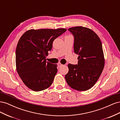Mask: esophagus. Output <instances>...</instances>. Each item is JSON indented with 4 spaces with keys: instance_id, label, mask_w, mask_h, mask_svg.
Wrapping results in <instances>:
<instances>
[{
    "instance_id": "1",
    "label": "esophagus",
    "mask_w": 120,
    "mask_h": 120,
    "mask_svg": "<svg viewBox=\"0 0 120 120\" xmlns=\"http://www.w3.org/2000/svg\"><path fill=\"white\" fill-rule=\"evenodd\" d=\"M57 65H58V67H60H60H63V66H64L63 64H61L60 63H59V64H58Z\"/></svg>"
}]
</instances>
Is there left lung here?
<instances>
[{
    "label": "left lung",
    "mask_w": 120,
    "mask_h": 120,
    "mask_svg": "<svg viewBox=\"0 0 120 120\" xmlns=\"http://www.w3.org/2000/svg\"><path fill=\"white\" fill-rule=\"evenodd\" d=\"M74 36V52L78 54V64H68L65 75L68 85L79 91L94 86L103 71L105 58L101 39L90 29L75 26L68 29Z\"/></svg>",
    "instance_id": "obj_1"
}]
</instances>
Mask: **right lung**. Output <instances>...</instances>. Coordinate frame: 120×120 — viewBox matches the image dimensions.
Instances as JSON below:
<instances>
[{
  "label": "right lung",
  "mask_w": 120,
  "mask_h": 120,
  "mask_svg": "<svg viewBox=\"0 0 120 120\" xmlns=\"http://www.w3.org/2000/svg\"><path fill=\"white\" fill-rule=\"evenodd\" d=\"M66 28L30 30L22 34L16 49V69L27 87L35 92L51 86L57 71V65L46 61L53 41Z\"/></svg>",
  "instance_id": "right-lung-1"
}]
</instances>
